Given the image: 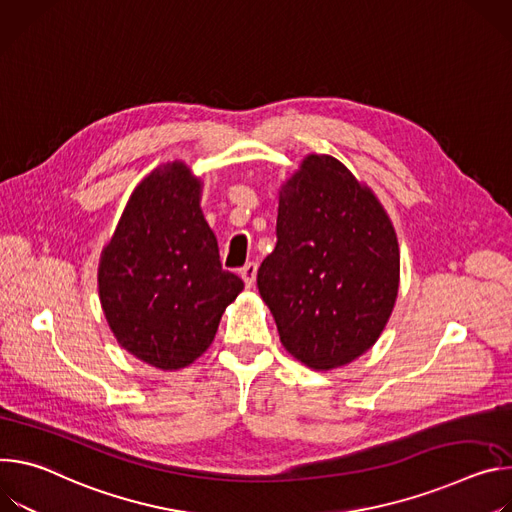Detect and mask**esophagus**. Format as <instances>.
<instances>
[{"mask_svg":"<svg viewBox=\"0 0 512 512\" xmlns=\"http://www.w3.org/2000/svg\"><path fill=\"white\" fill-rule=\"evenodd\" d=\"M256 272H258V264L256 262H248L242 270H240V274H242V278H244V282H246V287L250 289V287H254V282H256Z\"/></svg>","mask_w":512,"mask_h":512,"instance_id":"obj_1","label":"esophagus"}]
</instances>
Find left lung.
Wrapping results in <instances>:
<instances>
[{"label":"left lung","mask_w":512,"mask_h":512,"mask_svg":"<svg viewBox=\"0 0 512 512\" xmlns=\"http://www.w3.org/2000/svg\"><path fill=\"white\" fill-rule=\"evenodd\" d=\"M399 280V242L372 189L309 154L280 187L276 246L256 280L282 346L315 370L356 360L380 337Z\"/></svg>","instance_id":"obj_1"}]
</instances>
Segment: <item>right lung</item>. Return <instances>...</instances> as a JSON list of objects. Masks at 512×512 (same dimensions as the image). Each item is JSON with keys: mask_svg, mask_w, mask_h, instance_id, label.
Masks as SVG:
<instances>
[{"mask_svg": "<svg viewBox=\"0 0 512 512\" xmlns=\"http://www.w3.org/2000/svg\"><path fill=\"white\" fill-rule=\"evenodd\" d=\"M201 187L185 162L154 168L134 189L99 260V301L111 333L160 370L193 364L244 289L240 276L221 268Z\"/></svg>", "mask_w": 512, "mask_h": 512, "instance_id": "right-lung-1", "label": "right lung"}]
</instances>
